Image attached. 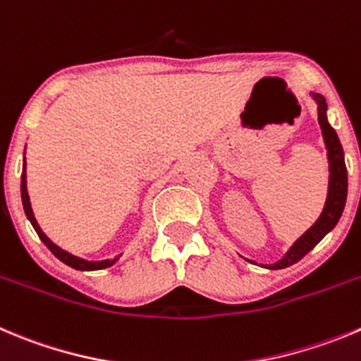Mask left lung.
<instances>
[{"label":"left lung","mask_w":361,"mask_h":361,"mask_svg":"<svg viewBox=\"0 0 361 361\" xmlns=\"http://www.w3.org/2000/svg\"><path fill=\"white\" fill-rule=\"evenodd\" d=\"M313 100L317 102V111H319V125L322 128V137L326 143L327 150V163H329V186H327V198L324 204V209L320 213L319 220L310 227L299 240L290 247V250L281 257L279 261L272 264H264V269L279 270L286 269L290 264H295L297 261L302 259L313 247L326 236L327 233H331L335 226L338 224L340 216L343 213L347 200V168L345 161H343V148L340 145L338 135H336L335 128L327 121V104L326 98L319 92H310ZM250 261V259H247ZM250 263L257 264L256 261Z\"/></svg>","instance_id":"left-lung-1"}]
</instances>
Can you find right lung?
<instances>
[{
    "label": "right lung",
    "mask_w": 361,
    "mask_h": 361,
    "mask_svg": "<svg viewBox=\"0 0 361 361\" xmlns=\"http://www.w3.org/2000/svg\"><path fill=\"white\" fill-rule=\"evenodd\" d=\"M21 200H23V209H25V214L26 218L30 220V224L34 226L35 233H37V236L41 238V241L44 243L46 247H48L49 250L53 252V256L59 257V259L62 261V263H66L68 267H71V269L75 270H82V272H89V270H102V269H107V267H112V264L116 263V261L120 259V256L112 257V259H102V261H89V259H82V257L75 256V254L68 252V250L61 249L59 245H55L51 240H49L48 236H46L44 233H42V229L39 227L37 220H35L34 216V209H32V204H30V197H28V190H26V159H23V173H21Z\"/></svg>",
    "instance_id": "add662e5"
}]
</instances>
